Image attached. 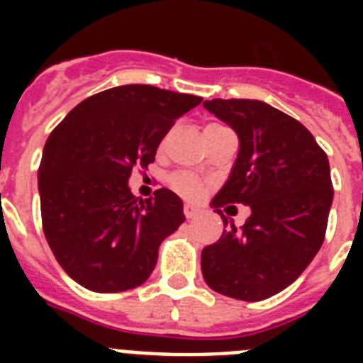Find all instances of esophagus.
Returning <instances> with one entry per match:
<instances>
[{
    "mask_svg": "<svg viewBox=\"0 0 363 363\" xmlns=\"http://www.w3.org/2000/svg\"><path fill=\"white\" fill-rule=\"evenodd\" d=\"M184 214H185V218H189V220H191V218H196L198 214H200V211L196 209V207H194V205H185L184 207Z\"/></svg>",
    "mask_w": 363,
    "mask_h": 363,
    "instance_id": "obj_1",
    "label": "esophagus"
}]
</instances>
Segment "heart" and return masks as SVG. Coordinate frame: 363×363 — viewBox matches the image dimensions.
<instances>
[{
	"mask_svg": "<svg viewBox=\"0 0 363 363\" xmlns=\"http://www.w3.org/2000/svg\"><path fill=\"white\" fill-rule=\"evenodd\" d=\"M172 185L178 192L185 194V196H198L201 192V184L198 178L191 174H178L172 178Z\"/></svg>",
	"mask_w": 363,
	"mask_h": 363,
	"instance_id": "b5f03b06",
	"label": "heart"
}]
</instances>
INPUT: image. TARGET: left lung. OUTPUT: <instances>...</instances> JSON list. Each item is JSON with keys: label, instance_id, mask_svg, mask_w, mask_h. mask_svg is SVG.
<instances>
[{"label": "left lung", "instance_id": "left-lung-1", "mask_svg": "<svg viewBox=\"0 0 363 363\" xmlns=\"http://www.w3.org/2000/svg\"><path fill=\"white\" fill-rule=\"evenodd\" d=\"M203 107L240 140L238 158L211 201L252 207L242 230L223 218L221 238L201 251L211 289L259 301L289 287L325 238L333 203L327 154L294 118L258 99H211Z\"/></svg>", "mask_w": 363, "mask_h": 363}]
</instances>
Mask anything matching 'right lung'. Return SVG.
<instances>
[{
    "label": "right lung",
    "mask_w": 363,
    "mask_h": 363,
    "mask_svg": "<svg viewBox=\"0 0 363 363\" xmlns=\"http://www.w3.org/2000/svg\"><path fill=\"white\" fill-rule=\"evenodd\" d=\"M200 96L121 85L83 99L50 133L38 171L45 238L57 264L94 293L142 285L160 243L185 221L169 189L136 198L129 178L147 169L174 121Z\"/></svg>",
    "instance_id": "add662e5"
}]
</instances>
